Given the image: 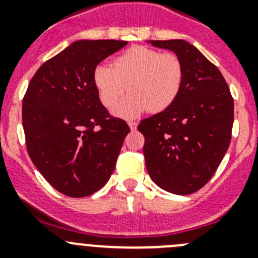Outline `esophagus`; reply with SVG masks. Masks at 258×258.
<instances>
[{
    "label": "esophagus",
    "instance_id": "esophagus-1",
    "mask_svg": "<svg viewBox=\"0 0 258 258\" xmlns=\"http://www.w3.org/2000/svg\"><path fill=\"white\" fill-rule=\"evenodd\" d=\"M127 125H129V127H131L132 131H136L137 129V122L136 121H127Z\"/></svg>",
    "mask_w": 258,
    "mask_h": 258
}]
</instances>
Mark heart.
I'll list each match as a JSON object with an SVG mask.
<instances>
[{
	"label": "heart",
	"mask_w": 258,
	"mask_h": 258,
	"mask_svg": "<svg viewBox=\"0 0 258 258\" xmlns=\"http://www.w3.org/2000/svg\"><path fill=\"white\" fill-rule=\"evenodd\" d=\"M93 83L102 104L115 106L122 94H131L113 109L121 117H133L149 109L161 112L177 99L183 83V68L178 56L146 46H133L115 58L112 67L98 64Z\"/></svg>",
	"instance_id": "b5f03b06"
}]
</instances>
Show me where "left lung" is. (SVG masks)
Listing matches in <instances>:
<instances>
[{"instance_id": "left-lung-1", "label": "left lung", "mask_w": 258, "mask_h": 258, "mask_svg": "<svg viewBox=\"0 0 258 258\" xmlns=\"http://www.w3.org/2000/svg\"><path fill=\"white\" fill-rule=\"evenodd\" d=\"M147 42L178 56L183 83L168 108L138 125L145 136L146 168L159 187L188 195L213 177L229 149L234 101L220 70L194 45L183 40Z\"/></svg>"}]
</instances>
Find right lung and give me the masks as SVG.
I'll return each mask as SVG.
<instances>
[{
    "mask_svg": "<svg viewBox=\"0 0 258 258\" xmlns=\"http://www.w3.org/2000/svg\"><path fill=\"white\" fill-rule=\"evenodd\" d=\"M126 41L80 40L41 66L23 99L22 120L32 161L52 187L71 198L102 188L126 134L98 97L94 68Z\"/></svg>",
    "mask_w": 258,
    "mask_h": 258,
    "instance_id": "obj_1",
    "label": "right lung"
}]
</instances>
